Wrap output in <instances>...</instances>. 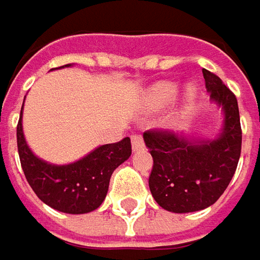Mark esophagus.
Here are the masks:
<instances>
[{"mask_svg": "<svg viewBox=\"0 0 260 260\" xmlns=\"http://www.w3.org/2000/svg\"><path fill=\"white\" fill-rule=\"evenodd\" d=\"M132 146H133L135 151H138V149H140L143 146V138H142V135H139V133H133L132 135Z\"/></svg>", "mask_w": 260, "mask_h": 260, "instance_id": "obj_1", "label": "esophagus"}]
</instances>
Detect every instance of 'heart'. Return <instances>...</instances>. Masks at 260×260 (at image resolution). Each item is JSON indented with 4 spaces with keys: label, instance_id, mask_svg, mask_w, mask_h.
<instances>
[{
    "label": "heart",
    "instance_id": "heart-1",
    "mask_svg": "<svg viewBox=\"0 0 260 260\" xmlns=\"http://www.w3.org/2000/svg\"><path fill=\"white\" fill-rule=\"evenodd\" d=\"M177 93V87L175 84H159L155 90V99L158 102H167V101H172Z\"/></svg>",
    "mask_w": 260,
    "mask_h": 260
}]
</instances>
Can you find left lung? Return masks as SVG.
<instances>
[{
  "mask_svg": "<svg viewBox=\"0 0 260 260\" xmlns=\"http://www.w3.org/2000/svg\"><path fill=\"white\" fill-rule=\"evenodd\" d=\"M212 101L223 109V127L212 140H188L169 130L143 133L154 166L149 189L158 204L173 213H189L214 204L228 188L241 154L237 98L213 72L203 69Z\"/></svg>",
  "mask_w": 260,
  "mask_h": 260,
  "instance_id": "8db88e82",
  "label": "left lung"
}]
</instances>
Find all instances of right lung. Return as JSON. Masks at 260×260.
I'll use <instances>...</instances> for the list:
<instances>
[{
    "instance_id": "obj_1",
    "label": "right lung",
    "mask_w": 260,
    "mask_h": 260,
    "mask_svg": "<svg viewBox=\"0 0 260 260\" xmlns=\"http://www.w3.org/2000/svg\"><path fill=\"white\" fill-rule=\"evenodd\" d=\"M17 151L25 177L43 203L63 213L81 214L102 204L114 170L132 155V143L130 138H124L117 143L99 146L77 162L53 166L35 157L29 149L23 138L20 111Z\"/></svg>"
}]
</instances>
